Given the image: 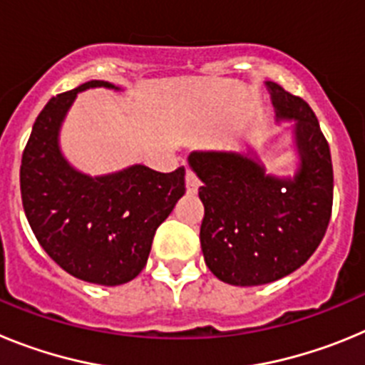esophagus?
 <instances>
[{
  "label": "esophagus",
  "mask_w": 365,
  "mask_h": 365,
  "mask_svg": "<svg viewBox=\"0 0 365 365\" xmlns=\"http://www.w3.org/2000/svg\"><path fill=\"white\" fill-rule=\"evenodd\" d=\"M199 190V179L195 177V173L192 172V170H188L186 172V192L190 193V195H195Z\"/></svg>",
  "instance_id": "obj_1"
}]
</instances>
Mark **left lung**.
<instances>
[{
    "instance_id": "8db88e82",
    "label": "left lung",
    "mask_w": 365,
    "mask_h": 365,
    "mask_svg": "<svg viewBox=\"0 0 365 365\" xmlns=\"http://www.w3.org/2000/svg\"><path fill=\"white\" fill-rule=\"evenodd\" d=\"M265 86L276 120H294V177L267 173L254 150L193 151L188 159L202 180L206 267L237 287L265 285L299 269L324 240L333 210V163L318 118L303 98Z\"/></svg>"
}]
</instances>
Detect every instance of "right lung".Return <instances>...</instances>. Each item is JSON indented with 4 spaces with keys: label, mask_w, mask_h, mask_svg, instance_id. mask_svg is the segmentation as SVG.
Wrapping results in <instances>:
<instances>
[{
    "label": "right lung",
    "mask_w": 365,
    "mask_h": 365,
    "mask_svg": "<svg viewBox=\"0 0 365 365\" xmlns=\"http://www.w3.org/2000/svg\"><path fill=\"white\" fill-rule=\"evenodd\" d=\"M91 80L47 102L25 146L19 168L21 201L38 243L74 278L122 285L146 267L155 230L185 195V166L172 173L135 164L91 177L71 166L60 151V128L76 95Z\"/></svg>",
    "instance_id": "add662e5"
}]
</instances>
